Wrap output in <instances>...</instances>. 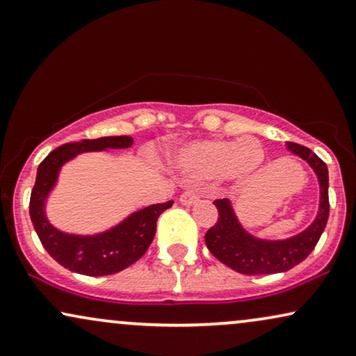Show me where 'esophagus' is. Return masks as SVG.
Returning <instances> with one entry per match:
<instances>
[{"label": "esophagus", "instance_id": "obj_1", "mask_svg": "<svg viewBox=\"0 0 356 356\" xmlns=\"http://www.w3.org/2000/svg\"><path fill=\"white\" fill-rule=\"evenodd\" d=\"M198 201H200L198 195H195V193H191V191L181 193V196H179V203L185 204V206H193V204L198 203Z\"/></svg>", "mask_w": 356, "mask_h": 356}]
</instances>
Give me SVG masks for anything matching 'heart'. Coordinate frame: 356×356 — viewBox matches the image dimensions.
<instances>
[{
    "label": "heart",
    "mask_w": 356,
    "mask_h": 356,
    "mask_svg": "<svg viewBox=\"0 0 356 356\" xmlns=\"http://www.w3.org/2000/svg\"><path fill=\"white\" fill-rule=\"evenodd\" d=\"M264 161V147L254 137L198 140L179 148L173 156V166L190 183L222 178L243 185L256 177Z\"/></svg>",
    "instance_id": "b5f03b06"
}]
</instances>
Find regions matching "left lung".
Here are the masks:
<instances>
[{
    "mask_svg": "<svg viewBox=\"0 0 356 356\" xmlns=\"http://www.w3.org/2000/svg\"><path fill=\"white\" fill-rule=\"evenodd\" d=\"M287 150L305 160L317 175L320 186L318 213L312 225L292 238L261 239L244 229L236 216L231 200L214 201L219 218L216 225L206 232V245L218 261L239 274H279L292 269L314 251L327 226L330 211L327 165L312 150L299 143L289 142Z\"/></svg>",
    "mask_w": 356,
    "mask_h": 356,
    "instance_id": "8db88e82",
    "label": "left lung"
}]
</instances>
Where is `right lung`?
Returning a JSON list of instances; mask_svg holds the SVG:
<instances>
[{"label": "right lung", "instance_id": "add662e5", "mask_svg": "<svg viewBox=\"0 0 356 356\" xmlns=\"http://www.w3.org/2000/svg\"><path fill=\"white\" fill-rule=\"evenodd\" d=\"M131 145L134 138L127 135L81 140L76 143L60 145L39 165L36 183L31 191L29 216L44 249L65 269L92 277L111 275L127 269L147 252L148 245L155 238L158 216L173 204V201H166L161 204L147 206L131 213L111 229L97 234H69L51 225L46 216V201L54 190L60 168L67 161L81 153L104 152L111 148L120 150L130 148Z\"/></svg>", "mask_w": 356, "mask_h": 356}]
</instances>
